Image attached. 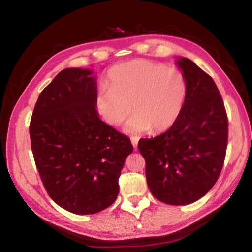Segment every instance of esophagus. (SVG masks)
Instances as JSON below:
<instances>
[{"label":"esophagus","mask_w":252,"mask_h":252,"mask_svg":"<svg viewBox=\"0 0 252 252\" xmlns=\"http://www.w3.org/2000/svg\"><path fill=\"white\" fill-rule=\"evenodd\" d=\"M139 136H131V142L132 144H133V147L136 148V146H138V142H139Z\"/></svg>","instance_id":"obj_1"}]
</instances>
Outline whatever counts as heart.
I'll return each mask as SVG.
<instances>
[{"mask_svg": "<svg viewBox=\"0 0 252 252\" xmlns=\"http://www.w3.org/2000/svg\"><path fill=\"white\" fill-rule=\"evenodd\" d=\"M186 96L187 82L180 71L140 59L121 63L110 71L108 88L96 93L95 104L111 126L121 125L133 110L125 131L135 134L172 126Z\"/></svg>", "mask_w": 252, "mask_h": 252, "instance_id": "1", "label": "heart"}]
</instances>
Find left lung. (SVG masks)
Segmentation results:
<instances>
[{
	"instance_id": "left-lung-1",
	"label": "left lung",
	"mask_w": 252,
	"mask_h": 252,
	"mask_svg": "<svg viewBox=\"0 0 252 252\" xmlns=\"http://www.w3.org/2000/svg\"><path fill=\"white\" fill-rule=\"evenodd\" d=\"M178 65L187 96L172 126L151 139H140L147 183L160 201L182 206L202 198L218 180L228 144V117L215 81L191 60Z\"/></svg>"
}]
</instances>
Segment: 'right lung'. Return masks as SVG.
<instances>
[{
    "mask_svg": "<svg viewBox=\"0 0 252 252\" xmlns=\"http://www.w3.org/2000/svg\"><path fill=\"white\" fill-rule=\"evenodd\" d=\"M90 70L64 69L41 92L30 138L37 171L53 201L93 215L118 197L119 177L133 150L130 139L100 120Z\"/></svg>",
    "mask_w": 252,
    "mask_h": 252,
    "instance_id": "right-lung-1",
    "label": "right lung"
}]
</instances>
